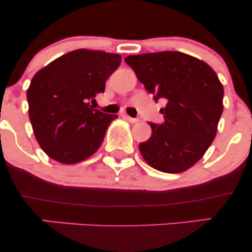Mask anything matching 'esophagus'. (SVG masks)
I'll return each mask as SVG.
<instances>
[{
	"label": "esophagus",
	"mask_w": 252,
	"mask_h": 252,
	"mask_svg": "<svg viewBox=\"0 0 252 252\" xmlns=\"http://www.w3.org/2000/svg\"><path fill=\"white\" fill-rule=\"evenodd\" d=\"M122 117L124 118V120L128 121V122H130V123H137V122H140V120H138V118H132V117L128 116V115H126V114H123Z\"/></svg>",
	"instance_id": "1"
}]
</instances>
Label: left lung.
<instances>
[{
    "mask_svg": "<svg viewBox=\"0 0 252 252\" xmlns=\"http://www.w3.org/2000/svg\"><path fill=\"white\" fill-rule=\"evenodd\" d=\"M155 102L166 100L162 124L149 123L152 136L140 143L146 162L164 173H182L204 156L217 135L224 89L213 68L176 51L124 59Z\"/></svg>",
    "mask_w": 252,
    "mask_h": 252,
    "instance_id": "8db88e82",
    "label": "left lung"
}]
</instances>
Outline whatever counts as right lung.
Returning <instances> with one entry per match:
<instances>
[{
  "label": "right lung",
  "mask_w": 252,
  "mask_h": 252,
  "mask_svg": "<svg viewBox=\"0 0 252 252\" xmlns=\"http://www.w3.org/2000/svg\"><path fill=\"white\" fill-rule=\"evenodd\" d=\"M121 60L120 54L82 48L36 72L27 90L28 115L36 141L51 158L73 164L99 148L118 116L94 109L90 100L104 92Z\"/></svg>",
  "instance_id": "obj_1"
}]
</instances>
